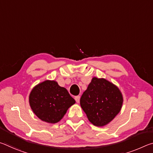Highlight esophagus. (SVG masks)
<instances>
[{
    "mask_svg": "<svg viewBox=\"0 0 153 153\" xmlns=\"http://www.w3.org/2000/svg\"><path fill=\"white\" fill-rule=\"evenodd\" d=\"M75 100H76V101L77 103H79V100H80V97H79V96H77V97H75Z\"/></svg>",
    "mask_w": 153,
    "mask_h": 153,
    "instance_id": "esophagus-1",
    "label": "esophagus"
}]
</instances>
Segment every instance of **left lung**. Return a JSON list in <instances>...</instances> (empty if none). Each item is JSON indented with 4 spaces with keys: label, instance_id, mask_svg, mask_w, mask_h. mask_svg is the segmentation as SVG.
<instances>
[{
    "label": "left lung",
    "instance_id": "1",
    "mask_svg": "<svg viewBox=\"0 0 153 153\" xmlns=\"http://www.w3.org/2000/svg\"><path fill=\"white\" fill-rule=\"evenodd\" d=\"M123 102L119 88L105 78L93 77L80 98V105L90 123L102 127L120 112Z\"/></svg>",
    "mask_w": 153,
    "mask_h": 153
}]
</instances>
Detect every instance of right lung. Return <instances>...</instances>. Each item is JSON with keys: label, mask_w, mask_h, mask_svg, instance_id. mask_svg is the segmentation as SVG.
<instances>
[{"label": "right lung", "mask_w": 153, "mask_h": 153, "mask_svg": "<svg viewBox=\"0 0 153 153\" xmlns=\"http://www.w3.org/2000/svg\"><path fill=\"white\" fill-rule=\"evenodd\" d=\"M33 113L48 123L59 122L68 108L76 103L66 88L55 80H46L33 88L29 96Z\"/></svg>", "instance_id": "add662e5"}]
</instances>
